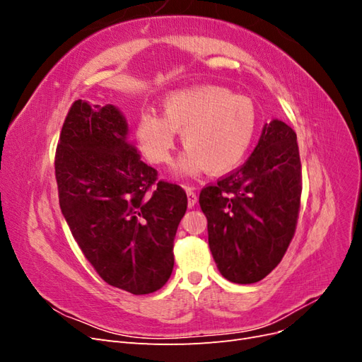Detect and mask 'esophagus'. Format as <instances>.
Instances as JSON below:
<instances>
[{"instance_id": "1", "label": "esophagus", "mask_w": 362, "mask_h": 362, "mask_svg": "<svg viewBox=\"0 0 362 362\" xmlns=\"http://www.w3.org/2000/svg\"><path fill=\"white\" fill-rule=\"evenodd\" d=\"M185 192H187V199H189V206H194L196 202H198V194L193 192L192 187H185Z\"/></svg>"}]
</instances>
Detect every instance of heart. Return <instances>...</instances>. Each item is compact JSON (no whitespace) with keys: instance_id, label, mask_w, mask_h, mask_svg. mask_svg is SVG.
I'll use <instances>...</instances> for the list:
<instances>
[{"instance_id":"obj_1","label":"heart","mask_w":362,"mask_h":362,"mask_svg":"<svg viewBox=\"0 0 362 362\" xmlns=\"http://www.w3.org/2000/svg\"><path fill=\"white\" fill-rule=\"evenodd\" d=\"M163 116L141 112L137 140L149 161L166 164L172 158L181 133L187 148L177 163V172L196 177L206 169L223 175L235 169L252 144L257 128L254 104L217 86L189 87L169 93L163 103Z\"/></svg>"}]
</instances>
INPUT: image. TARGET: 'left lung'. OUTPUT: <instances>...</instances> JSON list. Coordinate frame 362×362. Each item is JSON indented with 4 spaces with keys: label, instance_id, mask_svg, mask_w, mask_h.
Returning a JSON list of instances; mask_svg holds the SVG:
<instances>
[{
    "label": "left lung",
    "instance_id": "1",
    "mask_svg": "<svg viewBox=\"0 0 362 362\" xmlns=\"http://www.w3.org/2000/svg\"><path fill=\"white\" fill-rule=\"evenodd\" d=\"M298 137L279 119L262 127L247 161L204 187L199 205L218 272L235 284L266 278L286 255L300 210Z\"/></svg>",
    "mask_w": 362,
    "mask_h": 362
}]
</instances>
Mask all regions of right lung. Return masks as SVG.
Here are the masks:
<instances>
[{
  "label": "right lung",
  "mask_w": 362,
  "mask_h": 362,
  "mask_svg": "<svg viewBox=\"0 0 362 362\" xmlns=\"http://www.w3.org/2000/svg\"><path fill=\"white\" fill-rule=\"evenodd\" d=\"M54 164L62 214L98 275L133 294L160 290L187 194L140 160L119 108L75 101Z\"/></svg>",
  "instance_id": "1"
}]
</instances>
